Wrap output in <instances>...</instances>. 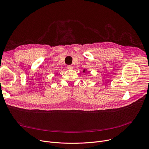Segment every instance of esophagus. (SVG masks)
Instances as JSON below:
<instances>
[{
	"label": "esophagus",
	"instance_id": "1",
	"mask_svg": "<svg viewBox=\"0 0 149 149\" xmlns=\"http://www.w3.org/2000/svg\"><path fill=\"white\" fill-rule=\"evenodd\" d=\"M67 68L68 70H72V69H73V67L72 65H68L67 66Z\"/></svg>",
	"mask_w": 149,
	"mask_h": 149
}]
</instances>
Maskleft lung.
<instances>
[{
  "label": "left lung",
  "mask_w": 149,
  "mask_h": 149,
  "mask_svg": "<svg viewBox=\"0 0 149 149\" xmlns=\"http://www.w3.org/2000/svg\"><path fill=\"white\" fill-rule=\"evenodd\" d=\"M87 71V70H86V69H84V70H83V72H86Z\"/></svg>",
  "instance_id": "1"
}]
</instances>
